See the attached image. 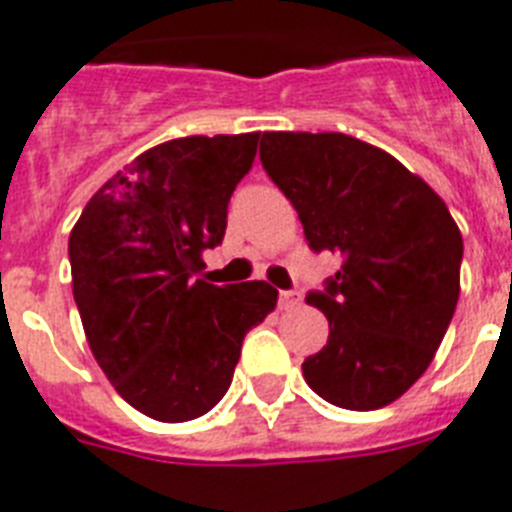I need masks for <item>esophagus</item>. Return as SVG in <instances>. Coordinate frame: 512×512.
<instances>
[{"label":"esophagus","instance_id":"obj_1","mask_svg":"<svg viewBox=\"0 0 512 512\" xmlns=\"http://www.w3.org/2000/svg\"><path fill=\"white\" fill-rule=\"evenodd\" d=\"M277 301H280L282 309H290V306L301 304V293H298V290H280V293H277Z\"/></svg>","mask_w":512,"mask_h":512}]
</instances>
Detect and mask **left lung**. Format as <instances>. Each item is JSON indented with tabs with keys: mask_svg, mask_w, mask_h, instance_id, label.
Here are the masks:
<instances>
[{
	"mask_svg": "<svg viewBox=\"0 0 512 512\" xmlns=\"http://www.w3.org/2000/svg\"><path fill=\"white\" fill-rule=\"evenodd\" d=\"M259 158L314 253L341 269L309 290L330 335L304 359L314 394L378 410L428 370L457 298L463 237L444 200L394 155L338 132H264Z\"/></svg>",
	"mask_w": 512,
	"mask_h": 512,
	"instance_id": "8db88e82",
	"label": "left lung"
}]
</instances>
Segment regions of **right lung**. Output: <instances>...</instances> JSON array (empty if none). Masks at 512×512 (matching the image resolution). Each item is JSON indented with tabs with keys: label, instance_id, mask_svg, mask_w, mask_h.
Returning <instances> with one entry per match:
<instances>
[{
	"label": "right lung",
	"instance_id": "1",
	"mask_svg": "<svg viewBox=\"0 0 512 512\" xmlns=\"http://www.w3.org/2000/svg\"><path fill=\"white\" fill-rule=\"evenodd\" d=\"M259 132L182 137L94 192L68 240L73 298L97 365L134 410L185 423L219 404L243 338L277 304L264 280L211 285L200 253L227 230Z\"/></svg>",
	"mask_w": 512,
	"mask_h": 512
}]
</instances>
